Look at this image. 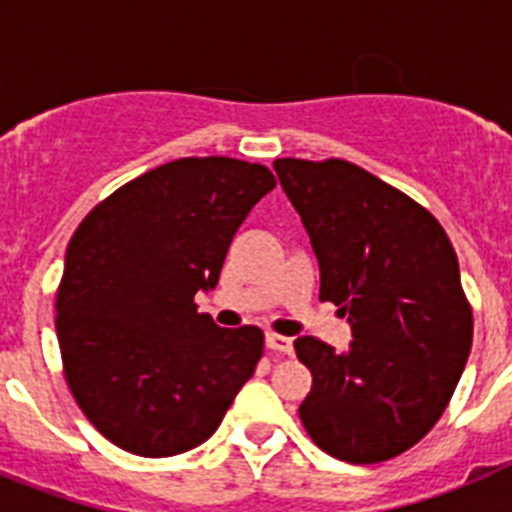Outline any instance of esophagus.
<instances>
[{"label": "esophagus", "instance_id": "1", "mask_svg": "<svg viewBox=\"0 0 512 512\" xmlns=\"http://www.w3.org/2000/svg\"><path fill=\"white\" fill-rule=\"evenodd\" d=\"M266 348H271V351H279V354H292L295 351V346H292V338L287 336H277V333H266Z\"/></svg>", "mask_w": 512, "mask_h": 512}]
</instances>
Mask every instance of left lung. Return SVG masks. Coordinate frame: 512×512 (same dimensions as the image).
Returning <instances> with one entry per match:
<instances>
[{
	"instance_id": "left-lung-1",
	"label": "left lung",
	"mask_w": 512,
	"mask_h": 512,
	"mask_svg": "<svg viewBox=\"0 0 512 512\" xmlns=\"http://www.w3.org/2000/svg\"><path fill=\"white\" fill-rule=\"evenodd\" d=\"M320 269L354 341H295L310 369L300 418L325 454L377 464L408 451L449 405L472 348V310L449 235L428 210L348 161L277 158Z\"/></svg>"
}]
</instances>
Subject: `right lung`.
<instances>
[{
	"instance_id": "right-lung-1",
	"label": "right lung",
	"mask_w": 512,
	"mask_h": 512,
	"mask_svg": "<svg viewBox=\"0 0 512 512\" xmlns=\"http://www.w3.org/2000/svg\"><path fill=\"white\" fill-rule=\"evenodd\" d=\"M277 187L266 166L179 158L94 207L66 248L56 300L63 372L104 438L174 456L217 431L264 354L256 325L194 305L217 287L233 235Z\"/></svg>"
}]
</instances>
